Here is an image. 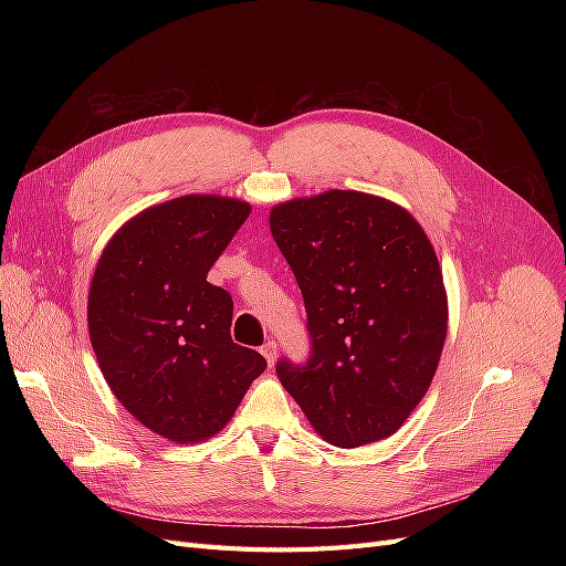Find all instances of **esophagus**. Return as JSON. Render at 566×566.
Wrapping results in <instances>:
<instances>
[{
  "label": "esophagus",
  "instance_id": "esophagus-1",
  "mask_svg": "<svg viewBox=\"0 0 566 566\" xmlns=\"http://www.w3.org/2000/svg\"><path fill=\"white\" fill-rule=\"evenodd\" d=\"M276 342H273V339H269L266 342V345L262 347V354H264V358H266V361H269V366L273 364V361H276Z\"/></svg>",
  "mask_w": 566,
  "mask_h": 566
}]
</instances>
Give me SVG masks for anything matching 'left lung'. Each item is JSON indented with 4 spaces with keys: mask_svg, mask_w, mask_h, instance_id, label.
<instances>
[{
    "mask_svg": "<svg viewBox=\"0 0 566 566\" xmlns=\"http://www.w3.org/2000/svg\"><path fill=\"white\" fill-rule=\"evenodd\" d=\"M271 235L306 306L312 356L281 385L339 449L391 437L432 385L449 328L437 252L401 205L361 191L279 202Z\"/></svg>",
    "mask_w": 566,
    "mask_h": 566,
    "instance_id": "8db88e82",
    "label": "left lung"
}]
</instances>
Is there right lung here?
<instances>
[{
    "label": "right lung",
    "instance_id": "add662e5",
    "mask_svg": "<svg viewBox=\"0 0 566 566\" xmlns=\"http://www.w3.org/2000/svg\"><path fill=\"white\" fill-rule=\"evenodd\" d=\"M250 214L227 196H181L115 231L90 285L87 323L101 373L129 413L175 443L214 437L264 356L231 339L233 302L208 271Z\"/></svg>",
    "mask_w": 566,
    "mask_h": 566
}]
</instances>
